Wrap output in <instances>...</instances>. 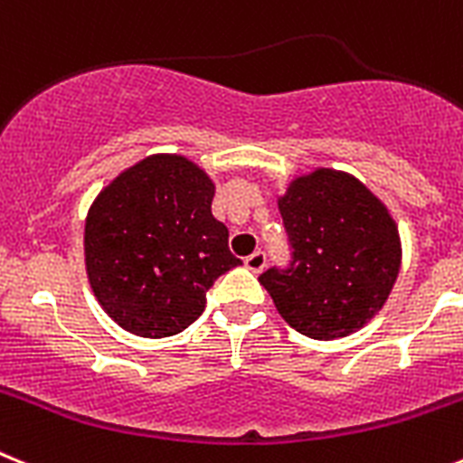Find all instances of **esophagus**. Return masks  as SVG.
I'll list each match as a JSON object with an SVG mask.
<instances>
[{
	"label": "esophagus",
	"mask_w": 463,
	"mask_h": 463,
	"mask_svg": "<svg viewBox=\"0 0 463 463\" xmlns=\"http://www.w3.org/2000/svg\"><path fill=\"white\" fill-rule=\"evenodd\" d=\"M246 267L250 271H255V274H260V271L267 267V255H264L262 250H255L252 255H248L246 258Z\"/></svg>",
	"instance_id": "1"
}]
</instances>
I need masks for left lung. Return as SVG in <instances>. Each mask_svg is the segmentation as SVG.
I'll return each instance as SVG.
<instances>
[{"mask_svg":"<svg viewBox=\"0 0 463 463\" xmlns=\"http://www.w3.org/2000/svg\"><path fill=\"white\" fill-rule=\"evenodd\" d=\"M279 211L292 260L260 276L279 314L311 339L355 333L384 307L401 269L393 217L365 184L330 168L292 180Z\"/></svg>","mask_w":463,"mask_h":463,"instance_id":"8db88e82","label":"left lung"}]
</instances>
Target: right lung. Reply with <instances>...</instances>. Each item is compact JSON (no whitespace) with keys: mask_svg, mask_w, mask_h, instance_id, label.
Wrapping results in <instances>:
<instances>
[{"mask_svg":"<svg viewBox=\"0 0 463 463\" xmlns=\"http://www.w3.org/2000/svg\"><path fill=\"white\" fill-rule=\"evenodd\" d=\"M215 184L177 154H154L114 177L90 205L86 271L100 307L137 337L183 333L205 292L241 260L211 213Z\"/></svg>","mask_w":463,"mask_h":463,"instance_id":"1","label":"right lung"}]
</instances>
